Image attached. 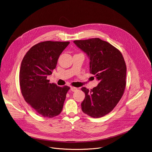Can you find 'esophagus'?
<instances>
[{
	"mask_svg": "<svg viewBox=\"0 0 152 152\" xmlns=\"http://www.w3.org/2000/svg\"><path fill=\"white\" fill-rule=\"evenodd\" d=\"M71 90L72 91V92H75L77 90V88H76V87H71Z\"/></svg>",
	"mask_w": 152,
	"mask_h": 152,
	"instance_id": "1",
	"label": "esophagus"
}]
</instances>
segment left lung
Returning a JSON list of instances; mask_svg holds the SVG:
<instances>
[{
  "label": "left lung",
  "instance_id": "8db88e82",
  "mask_svg": "<svg viewBox=\"0 0 152 152\" xmlns=\"http://www.w3.org/2000/svg\"><path fill=\"white\" fill-rule=\"evenodd\" d=\"M73 42L87 53L90 59V73L100 81L91 91L82 87L86 94L81 103L82 110L94 118L105 116L120 100L126 87V66L122 53L99 38Z\"/></svg>",
  "mask_w": 152,
  "mask_h": 152
}]
</instances>
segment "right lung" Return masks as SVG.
I'll use <instances>...</instances> for the list:
<instances>
[{
  "label": "right lung",
  "instance_id": "obj_1",
  "mask_svg": "<svg viewBox=\"0 0 152 152\" xmlns=\"http://www.w3.org/2000/svg\"><path fill=\"white\" fill-rule=\"evenodd\" d=\"M69 42H40L32 47L22 60L19 72L22 94L37 114L52 118L62 111L69 87H60L47 79L56 68L58 57Z\"/></svg>",
  "mask_w": 152,
  "mask_h": 152
}]
</instances>
